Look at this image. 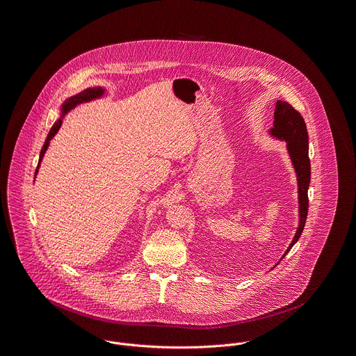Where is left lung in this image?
Wrapping results in <instances>:
<instances>
[{"label": "left lung", "instance_id": "obj_1", "mask_svg": "<svg viewBox=\"0 0 356 356\" xmlns=\"http://www.w3.org/2000/svg\"><path fill=\"white\" fill-rule=\"evenodd\" d=\"M270 132L273 136L278 139H284L287 142V149L296 168L297 181H298L300 227L297 229V234L293 238V241L290 243L287 251L284 252L286 255L301 236L307 222V216H308V188L310 182L308 129H307L304 118L298 111H296L286 101H278L274 112V128H271Z\"/></svg>", "mask_w": 356, "mask_h": 356}]
</instances>
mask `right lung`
Returning <instances> with one entry per match:
<instances>
[{
  "mask_svg": "<svg viewBox=\"0 0 356 356\" xmlns=\"http://www.w3.org/2000/svg\"><path fill=\"white\" fill-rule=\"evenodd\" d=\"M102 93H104V90H102L101 88H95V89H86V90H83L82 93H79L78 95L70 97V98L63 104V113H66L67 111H70L72 108H74V106H75V105H78V104H82V102H86V101L95 99L97 97H101ZM60 125H62V120H58V121L52 125V128L49 129V132H48L47 135V139H46L44 145H43V148H42V151H40V158H39V163H38V167H36L35 175H36L38 168L40 166V162H42V159H43V156H44V152H46V149H47L49 140L55 136V134L58 132V129L60 128Z\"/></svg>",
  "mask_w": 356,
  "mask_h": 356,
  "instance_id": "obj_1",
  "label": "right lung"
}]
</instances>
